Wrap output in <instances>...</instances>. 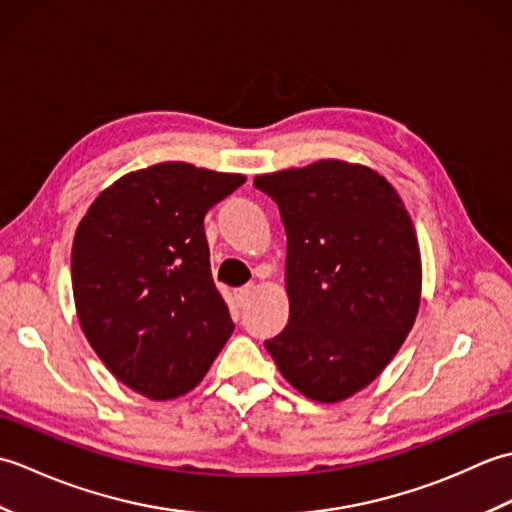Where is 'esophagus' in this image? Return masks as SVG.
<instances>
[{
    "instance_id": "esophagus-1",
    "label": "esophagus",
    "mask_w": 512,
    "mask_h": 512,
    "mask_svg": "<svg viewBox=\"0 0 512 512\" xmlns=\"http://www.w3.org/2000/svg\"><path fill=\"white\" fill-rule=\"evenodd\" d=\"M253 292H255V284H246V286H242V288H239V290L235 292V297H237L239 308H244V306H246L248 299L253 297Z\"/></svg>"
}]
</instances>
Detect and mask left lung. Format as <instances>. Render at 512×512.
Here are the masks:
<instances>
[{"label": "left lung", "mask_w": 512, "mask_h": 512, "mask_svg": "<svg viewBox=\"0 0 512 512\" xmlns=\"http://www.w3.org/2000/svg\"><path fill=\"white\" fill-rule=\"evenodd\" d=\"M286 228L288 325L264 341L317 402L354 396L400 350L420 306L418 237L396 189L363 165L319 160L255 178Z\"/></svg>", "instance_id": "obj_1"}]
</instances>
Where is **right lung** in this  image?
Instances as JSON below:
<instances>
[{
  "instance_id": "add662e5",
  "label": "right lung",
  "mask_w": 512,
  "mask_h": 512,
  "mask_svg": "<svg viewBox=\"0 0 512 512\" xmlns=\"http://www.w3.org/2000/svg\"><path fill=\"white\" fill-rule=\"evenodd\" d=\"M244 182L242 173L160 162L107 187L76 228L72 292L81 330L138 394H187L233 334L211 277L204 215Z\"/></svg>"
}]
</instances>
